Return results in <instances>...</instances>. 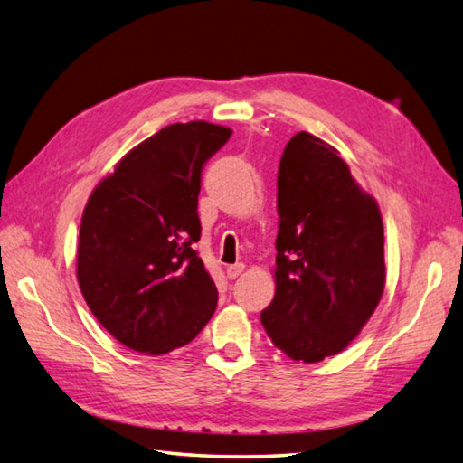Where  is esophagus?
I'll list each match as a JSON object with an SVG mask.
<instances>
[{"label": "esophagus", "mask_w": 463, "mask_h": 463, "mask_svg": "<svg viewBox=\"0 0 463 463\" xmlns=\"http://www.w3.org/2000/svg\"><path fill=\"white\" fill-rule=\"evenodd\" d=\"M244 270V265L242 262H237V265H231V267H226V277L229 279H237L241 273Z\"/></svg>", "instance_id": "esophagus-1"}]
</instances>
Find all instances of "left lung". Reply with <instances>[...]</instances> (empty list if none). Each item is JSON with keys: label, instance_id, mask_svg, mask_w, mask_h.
Listing matches in <instances>:
<instances>
[{"label": "left lung", "instance_id": "8db88e82", "mask_svg": "<svg viewBox=\"0 0 463 463\" xmlns=\"http://www.w3.org/2000/svg\"><path fill=\"white\" fill-rule=\"evenodd\" d=\"M277 211V288L260 323L285 355L317 364L357 337L383 295L382 213L339 152L309 132L280 156Z\"/></svg>", "mask_w": 463, "mask_h": 463}]
</instances>
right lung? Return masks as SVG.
<instances>
[{"label": "right lung", "instance_id": "1", "mask_svg": "<svg viewBox=\"0 0 463 463\" xmlns=\"http://www.w3.org/2000/svg\"><path fill=\"white\" fill-rule=\"evenodd\" d=\"M232 130L170 124L140 142L90 194L76 275L90 311L122 345L165 355L193 341L216 309L201 239L204 162Z\"/></svg>", "mask_w": 463, "mask_h": 463}]
</instances>
